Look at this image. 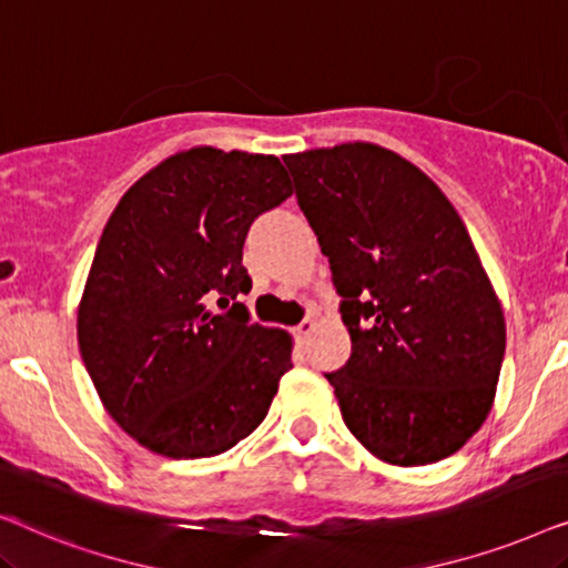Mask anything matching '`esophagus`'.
Returning <instances> with one entry per match:
<instances>
[{
    "label": "esophagus",
    "mask_w": 568,
    "mask_h": 568,
    "mask_svg": "<svg viewBox=\"0 0 568 568\" xmlns=\"http://www.w3.org/2000/svg\"><path fill=\"white\" fill-rule=\"evenodd\" d=\"M313 331H315V321H313V317H305V321H302V323L297 325V328H294V333H297L300 341H305Z\"/></svg>",
    "instance_id": "1"
}]
</instances>
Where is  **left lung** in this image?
Wrapping results in <instances>:
<instances>
[{"mask_svg":"<svg viewBox=\"0 0 568 568\" xmlns=\"http://www.w3.org/2000/svg\"><path fill=\"white\" fill-rule=\"evenodd\" d=\"M328 255L352 336L325 372L348 432L393 465L457 453L486 422L504 313L460 214L429 175L377 144L284 154Z\"/></svg>","mask_w":568,"mask_h":568,"instance_id":"left-lung-1","label":"left lung"}]
</instances>
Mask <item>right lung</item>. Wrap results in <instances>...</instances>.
Listing matches in <instances>:
<instances>
[{
  "label": "right lung",
  "instance_id": "1",
  "mask_svg": "<svg viewBox=\"0 0 568 568\" xmlns=\"http://www.w3.org/2000/svg\"><path fill=\"white\" fill-rule=\"evenodd\" d=\"M274 154L193 146L123 193L84 284L77 341L108 414L173 460L235 447L292 369V338L251 323L243 245L292 196ZM221 307L216 311L213 305Z\"/></svg>",
  "mask_w": 568,
  "mask_h": 568
}]
</instances>
